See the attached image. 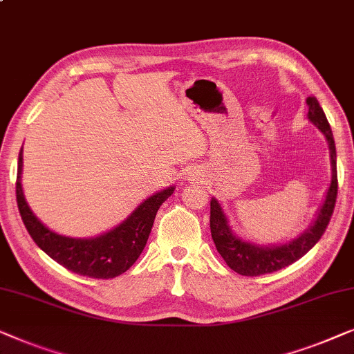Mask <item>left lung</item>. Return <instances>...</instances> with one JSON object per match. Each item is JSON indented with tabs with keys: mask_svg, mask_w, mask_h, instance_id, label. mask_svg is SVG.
Instances as JSON below:
<instances>
[{
	"mask_svg": "<svg viewBox=\"0 0 354 354\" xmlns=\"http://www.w3.org/2000/svg\"><path fill=\"white\" fill-rule=\"evenodd\" d=\"M308 104V118L324 133V136L330 149V163H332V181L328 186L326 201L322 203L317 218L305 234L290 243L279 247H260L253 243L243 242L237 239L231 232L227 226V220L225 213L221 210V205L216 198H212L210 202V229L212 239L215 242L216 250L226 261V265L232 271L239 272L241 276H261L268 272H274L282 270L297 260H300L303 255H306L313 247L316 245L317 241L326 232L328 221H330L333 208L337 202V191H338V179H337V152L335 142H333V134L330 125H328L326 113L317 102L315 96L306 99Z\"/></svg>",
	"mask_w": 354,
	"mask_h": 354,
	"instance_id": "obj_1",
	"label": "left lung"
}]
</instances>
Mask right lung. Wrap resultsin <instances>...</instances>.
<instances>
[{"label":"right lung","mask_w":354,"mask_h":354,"mask_svg":"<svg viewBox=\"0 0 354 354\" xmlns=\"http://www.w3.org/2000/svg\"><path fill=\"white\" fill-rule=\"evenodd\" d=\"M21 171L22 151L19 153L16 198L19 213H21L30 237L59 265L80 276L94 279L117 277L134 265V261L138 260L146 247L158 208L175 191V187H168L165 191L153 194L147 201H144L122 225L102 236L94 239H72L49 231L33 215V212L27 205L26 197H24Z\"/></svg>","instance_id":"add662e5"}]
</instances>
